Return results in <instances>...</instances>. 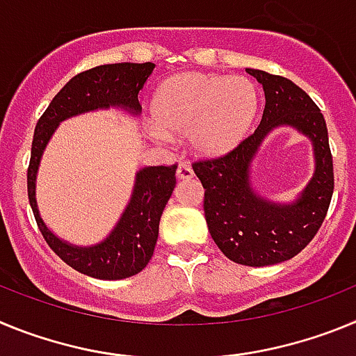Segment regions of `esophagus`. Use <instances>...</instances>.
<instances>
[{"mask_svg":"<svg viewBox=\"0 0 356 356\" xmlns=\"http://www.w3.org/2000/svg\"><path fill=\"white\" fill-rule=\"evenodd\" d=\"M176 176H178V180H188V178H193L194 176V171L191 165H187V163H180L178 169H176Z\"/></svg>","mask_w":356,"mask_h":356,"instance_id":"esophagus-1","label":"esophagus"}]
</instances>
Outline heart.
Segmentation results:
<instances>
[{
	"mask_svg": "<svg viewBox=\"0 0 356 356\" xmlns=\"http://www.w3.org/2000/svg\"><path fill=\"white\" fill-rule=\"evenodd\" d=\"M257 110L259 90L248 78L184 72L160 87L146 130L159 143L187 135L197 155L219 156L246 137Z\"/></svg>",
	"mask_w": 356,
	"mask_h": 356,
	"instance_id": "1",
	"label": "heart"
}]
</instances>
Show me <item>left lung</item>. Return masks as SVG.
Listing matches in <instances>:
<instances>
[{"mask_svg": "<svg viewBox=\"0 0 356 356\" xmlns=\"http://www.w3.org/2000/svg\"><path fill=\"white\" fill-rule=\"evenodd\" d=\"M262 83L266 106L259 128L228 155L196 162L205 188V217L217 248L234 262L264 267L285 262L312 241L333 194V160L326 121L303 89L284 76L246 69ZM292 127L313 143L314 175L292 202L262 197L250 171L259 146L273 129Z\"/></svg>", "mask_w": 356, "mask_h": 356, "instance_id": "left-lung-1", "label": "left lung"}]
</instances>
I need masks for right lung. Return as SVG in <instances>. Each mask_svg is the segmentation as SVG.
Returning a JSON list of instances; mask_svg holds the SVG:
<instances>
[{
  "instance_id": "right-lung-1",
  "label": "right lung",
  "mask_w": 356,
  "mask_h": 356,
  "mask_svg": "<svg viewBox=\"0 0 356 356\" xmlns=\"http://www.w3.org/2000/svg\"><path fill=\"white\" fill-rule=\"evenodd\" d=\"M155 64H108L80 72L62 87L39 119L31 143L28 168V200L40 234L67 266L97 280H122L137 275L153 257L163 209L176 187V165H146L135 172L134 188L127 209L102 242L76 246L55 235L40 217L37 205V172L44 149L58 124L74 115L96 110L118 108L140 114L139 92L151 76Z\"/></svg>"
}]
</instances>
